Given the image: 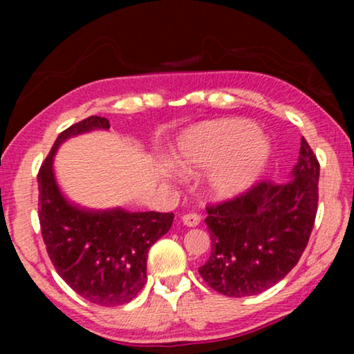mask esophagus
<instances>
[{
	"mask_svg": "<svg viewBox=\"0 0 354 354\" xmlns=\"http://www.w3.org/2000/svg\"><path fill=\"white\" fill-rule=\"evenodd\" d=\"M182 221L187 227H196L201 222V216L196 212H188V214L182 216Z\"/></svg>",
	"mask_w": 354,
	"mask_h": 354,
	"instance_id": "1",
	"label": "esophagus"
}]
</instances>
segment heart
Listing matches in <instances>:
<instances>
[{
	"label": "heart",
	"instance_id": "1",
	"mask_svg": "<svg viewBox=\"0 0 354 354\" xmlns=\"http://www.w3.org/2000/svg\"><path fill=\"white\" fill-rule=\"evenodd\" d=\"M268 156L269 145L253 122L225 119L183 135L177 162L183 171L216 166L209 174L212 195L232 198L254 182Z\"/></svg>",
	"mask_w": 354,
	"mask_h": 354
}]
</instances>
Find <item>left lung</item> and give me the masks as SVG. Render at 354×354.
<instances>
[{"instance_id":"1","label":"left lung","mask_w":354,"mask_h":354,"mask_svg":"<svg viewBox=\"0 0 354 354\" xmlns=\"http://www.w3.org/2000/svg\"><path fill=\"white\" fill-rule=\"evenodd\" d=\"M285 183L259 182L232 200L206 206L211 256L198 269L225 297L258 295L298 264L316 221L319 161L301 138L299 158Z\"/></svg>"}]
</instances>
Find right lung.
Segmentation results:
<instances>
[{"mask_svg":"<svg viewBox=\"0 0 354 354\" xmlns=\"http://www.w3.org/2000/svg\"><path fill=\"white\" fill-rule=\"evenodd\" d=\"M109 129V120L90 115L59 133L38 171V219L56 272L82 298L100 306H122L147 283L148 251L171 229L172 212L86 211L62 196L53 158L74 135Z\"/></svg>","mask_w":354,"mask_h":354,"instance_id":"right-lung-1","label":"right lung"}]
</instances>
